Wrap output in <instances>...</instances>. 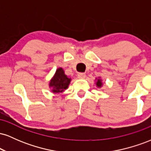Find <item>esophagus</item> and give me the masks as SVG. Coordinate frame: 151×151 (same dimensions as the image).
<instances>
[{
  "label": "esophagus",
  "instance_id": "1",
  "mask_svg": "<svg viewBox=\"0 0 151 151\" xmlns=\"http://www.w3.org/2000/svg\"><path fill=\"white\" fill-rule=\"evenodd\" d=\"M77 76L79 79H84V78L86 77V74L85 73H84V72H79Z\"/></svg>",
  "mask_w": 151,
  "mask_h": 151
}]
</instances>
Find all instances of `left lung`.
Wrapping results in <instances>:
<instances>
[{
	"instance_id": "obj_1",
	"label": "left lung",
	"mask_w": 151,
	"mask_h": 151,
	"mask_svg": "<svg viewBox=\"0 0 151 151\" xmlns=\"http://www.w3.org/2000/svg\"><path fill=\"white\" fill-rule=\"evenodd\" d=\"M101 81L100 80V79H98L97 82H96V85H97V86H99V87H100V86H101Z\"/></svg>"
}]
</instances>
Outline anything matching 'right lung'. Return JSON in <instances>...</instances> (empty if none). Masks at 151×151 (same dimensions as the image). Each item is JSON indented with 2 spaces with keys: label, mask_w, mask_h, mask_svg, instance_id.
<instances>
[{
  "label": "right lung",
  "mask_w": 151,
  "mask_h": 151,
  "mask_svg": "<svg viewBox=\"0 0 151 151\" xmlns=\"http://www.w3.org/2000/svg\"><path fill=\"white\" fill-rule=\"evenodd\" d=\"M71 79L68 78L64 73L62 68L57 70L56 73L50 83V86L52 87L53 92H62L64 90L68 87Z\"/></svg>",
  "instance_id": "obj_1"
}]
</instances>
